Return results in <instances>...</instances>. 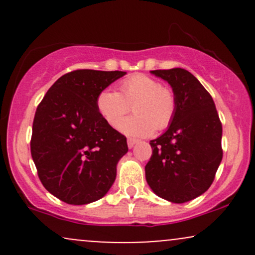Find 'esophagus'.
<instances>
[{"label":"esophagus","mask_w":255,"mask_h":255,"mask_svg":"<svg viewBox=\"0 0 255 255\" xmlns=\"http://www.w3.org/2000/svg\"><path fill=\"white\" fill-rule=\"evenodd\" d=\"M136 142H137V140H136V139H131V137H129V139H128V140H127V144H128V147H129V148H131V147H133V146H134V145H135V144H136Z\"/></svg>","instance_id":"34e87169"}]
</instances>
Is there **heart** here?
<instances>
[{"label":"heart","instance_id":"b5f03b06","mask_svg":"<svg viewBox=\"0 0 255 255\" xmlns=\"http://www.w3.org/2000/svg\"><path fill=\"white\" fill-rule=\"evenodd\" d=\"M120 91L105 89L97 97L98 111L110 126L116 127L131 105L136 116L119 126L127 135L147 136L154 128L163 130L170 125L176 111V97L170 87L147 75L136 74L125 79Z\"/></svg>","mask_w":255,"mask_h":255}]
</instances>
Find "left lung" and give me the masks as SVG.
<instances>
[{"label":"left lung","mask_w":255,"mask_h":255,"mask_svg":"<svg viewBox=\"0 0 255 255\" xmlns=\"http://www.w3.org/2000/svg\"><path fill=\"white\" fill-rule=\"evenodd\" d=\"M168 81L176 111L165 133L151 140L146 181L158 197L182 204L210 188L222 162V124L215 102L192 73L182 68L151 71Z\"/></svg>","instance_id":"obj_1"}]
</instances>
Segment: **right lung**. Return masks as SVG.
Returning <instances> with one entry per match:
<instances>
[{
    "label": "right lung",
    "instance_id": "obj_1",
    "mask_svg": "<svg viewBox=\"0 0 255 255\" xmlns=\"http://www.w3.org/2000/svg\"><path fill=\"white\" fill-rule=\"evenodd\" d=\"M126 72L78 69L57 79L44 96L32 126L31 154L40 182L71 205L107 194L127 139L98 111L97 97Z\"/></svg>",
    "mask_w": 255,
    "mask_h": 255
}]
</instances>
